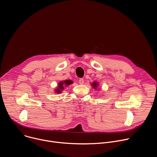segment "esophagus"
Segmentation results:
<instances>
[{"label":"esophagus","mask_w":157,"mask_h":157,"mask_svg":"<svg viewBox=\"0 0 157 157\" xmlns=\"http://www.w3.org/2000/svg\"><path fill=\"white\" fill-rule=\"evenodd\" d=\"M78 83H79L80 84H83V83H84V80H83V78H80V79L78 80Z\"/></svg>","instance_id":"1"}]
</instances>
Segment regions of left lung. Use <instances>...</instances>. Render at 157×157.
Listing matches in <instances>:
<instances>
[{
  "label": "left lung",
  "mask_w": 157,
  "mask_h": 157,
  "mask_svg": "<svg viewBox=\"0 0 157 157\" xmlns=\"http://www.w3.org/2000/svg\"><path fill=\"white\" fill-rule=\"evenodd\" d=\"M92 86L94 87V89H96V87H97V86H98V83H96V82H94L92 83Z\"/></svg>",
  "instance_id": "8db88e82"
}]
</instances>
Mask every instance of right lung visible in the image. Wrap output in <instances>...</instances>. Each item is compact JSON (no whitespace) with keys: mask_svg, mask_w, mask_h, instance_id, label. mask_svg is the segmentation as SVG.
I'll return each instance as SVG.
<instances>
[{"mask_svg":"<svg viewBox=\"0 0 157 157\" xmlns=\"http://www.w3.org/2000/svg\"><path fill=\"white\" fill-rule=\"evenodd\" d=\"M73 82H72L71 80H65L64 82H61L59 84H58V89L56 90V92L57 93H60L62 92V90L64 89V87L63 86H68V85H70V84L72 83Z\"/></svg>","mask_w":157,"mask_h":157,"instance_id":"obj_1","label":"right lung"}]
</instances>
